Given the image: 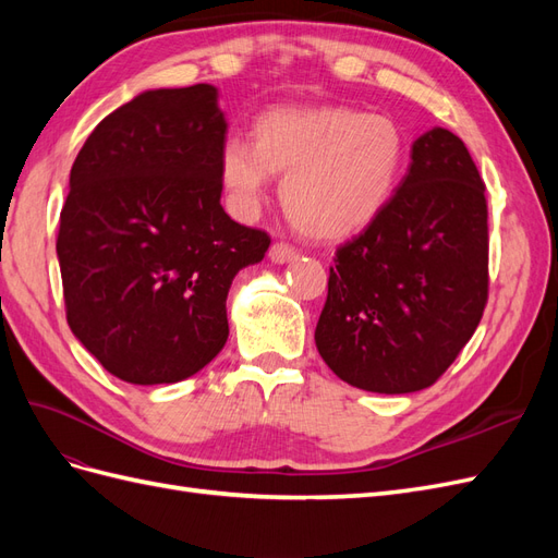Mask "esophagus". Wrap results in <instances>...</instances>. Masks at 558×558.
Instances as JSON below:
<instances>
[{
    "mask_svg": "<svg viewBox=\"0 0 558 558\" xmlns=\"http://www.w3.org/2000/svg\"><path fill=\"white\" fill-rule=\"evenodd\" d=\"M295 258H298V251L283 242H277V244H272V248H269V260H272L275 265L293 263Z\"/></svg>",
    "mask_w": 558,
    "mask_h": 558,
    "instance_id": "esophagus-1",
    "label": "esophagus"
}]
</instances>
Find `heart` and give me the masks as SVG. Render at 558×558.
<instances>
[{
    "label": "heart",
    "mask_w": 558,
    "mask_h": 558,
    "mask_svg": "<svg viewBox=\"0 0 558 558\" xmlns=\"http://www.w3.org/2000/svg\"><path fill=\"white\" fill-rule=\"evenodd\" d=\"M404 134L393 118L349 107H277L253 123V144L228 137L218 183L232 211L256 214L272 177L289 221L312 240L359 234L393 199Z\"/></svg>",
    "instance_id": "heart-1"
}]
</instances>
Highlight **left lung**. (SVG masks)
Wrapping results in <instances>:
<instances>
[{
	"instance_id": "1",
	"label": "left lung",
	"mask_w": 558,
	"mask_h": 558,
	"mask_svg": "<svg viewBox=\"0 0 558 558\" xmlns=\"http://www.w3.org/2000/svg\"><path fill=\"white\" fill-rule=\"evenodd\" d=\"M373 226L330 267L320 359L373 393L435 384L477 330L488 289L484 183L461 137L430 128Z\"/></svg>"
}]
</instances>
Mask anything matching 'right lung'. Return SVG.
<instances>
[{
  "label": "right lung",
  "mask_w": 558,
  "mask_h": 558,
  "mask_svg": "<svg viewBox=\"0 0 558 558\" xmlns=\"http://www.w3.org/2000/svg\"><path fill=\"white\" fill-rule=\"evenodd\" d=\"M228 121L209 83L144 90L78 150L60 214L66 324L128 384L189 379L228 340L234 275L269 238L221 207Z\"/></svg>",
  "instance_id": "1"
}]
</instances>
